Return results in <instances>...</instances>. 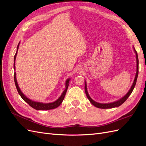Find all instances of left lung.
Wrapping results in <instances>:
<instances>
[{"instance_id":"1","label":"left lung","mask_w":146,"mask_h":146,"mask_svg":"<svg viewBox=\"0 0 146 146\" xmlns=\"http://www.w3.org/2000/svg\"><path fill=\"white\" fill-rule=\"evenodd\" d=\"M133 49H134V51H135V54H136V76H135V80L133 81V84H132V86L130 89V90L126 94V95H125L121 99L114 102L109 103V104H100V103L96 102V101L92 100L91 98V97L89 96V94H88V91H87V88H86V81H85V90L86 95L87 96L88 99H89V100L90 101V102L94 106H95L96 107L99 108L106 109V108H115V107H119V106L121 105L123 102H124L128 99V98H129V97L130 96V95L131 94V92H132V91H133L134 88L136 85L137 78H138V63H139L138 57V54H137V52H136V50L135 49L134 47H133Z\"/></svg>"}]
</instances>
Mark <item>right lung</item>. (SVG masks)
<instances>
[{
    "label": "right lung",
    "mask_w": 146,
    "mask_h": 146,
    "mask_svg": "<svg viewBox=\"0 0 146 146\" xmlns=\"http://www.w3.org/2000/svg\"><path fill=\"white\" fill-rule=\"evenodd\" d=\"M19 43L18 44V46L17 47V50H16V53L14 57V70H15V60H16V57L17 54V50H18V48H19ZM14 79H15V85L16 87V89L18 91V93L21 96V97L22 98L25 102H27L31 107L33 108L34 109L36 110H52V109H54L56 108L61 105V104L62 103V102L64 98L66 93V91H67L68 90V88L69 86V82L70 80V78H68L67 80L66 81V89L64 90V91L63 92L62 94L61 95V96L60 98L57 99L56 101L54 102H52V103H47V104H44L42 102H35V101H33L32 100L29 99V98H27V97H26L22 91H21L20 88L18 86V84H17V80H16V72L14 73Z\"/></svg>",
    "instance_id": "obj_1"
}]
</instances>
